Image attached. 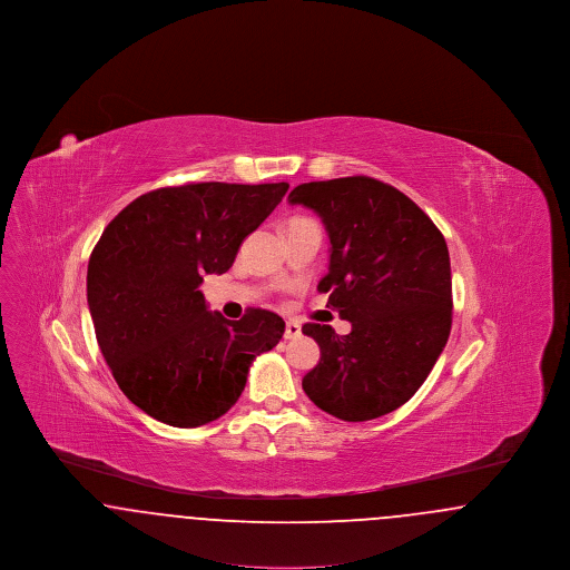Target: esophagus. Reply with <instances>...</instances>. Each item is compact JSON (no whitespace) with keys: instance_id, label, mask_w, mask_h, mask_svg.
Instances as JSON below:
<instances>
[{"instance_id":"obj_1","label":"esophagus","mask_w":570,"mask_h":570,"mask_svg":"<svg viewBox=\"0 0 570 570\" xmlns=\"http://www.w3.org/2000/svg\"><path fill=\"white\" fill-rule=\"evenodd\" d=\"M298 335H301V326H298L297 323H286L284 337H286V340H297Z\"/></svg>"}]
</instances>
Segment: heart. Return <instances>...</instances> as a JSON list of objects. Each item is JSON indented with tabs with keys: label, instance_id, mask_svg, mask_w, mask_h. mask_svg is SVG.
Masks as SVG:
<instances>
[{
	"label": "heart",
	"instance_id": "obj_1",
	"mask_svg": "<svg viewBox=\"0 0 570 570\" xmlns=\"http://www.w3.org/2000/svg\"><path fill=\"white\" fill-rule=\"evenodd\" d=\"M303 219H305V217H293L288 224H293V222H303Z\"/></svg>",
	"mask_w": 570,
	"mask_h": 570
}]
</instances>
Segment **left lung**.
I'll list each match as a JSON object with an SVG mask.
<instances>
[{"label":"left lung","mask_w":570,"mask_h":570,"mask_svg":"<svg viewBox=\"0 0 570 570\" xmlns=\"http://www.w3.org/2000/svg\"><path fill=\"white\" fill-rule=\"evenodd\" d=\"M288 203L323 219L331 256L318 291L353 325L348 335L303 325L321 346L303 391L353 423L404 406L451 333V261L442 233L404 191L363 175L301 184Z\"/></svg>","instance_id":"left-lung-1"}]
</instances>
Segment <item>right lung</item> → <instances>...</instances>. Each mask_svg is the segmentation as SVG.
<instances>
[{"label": "right lung", "mask_w": 570, "mask_h": 570, "mask_svg": "<svg viewBox=\"0 0 570 570\" xmlns=\"http://www.w3.org/2000/svg\"><path fill=\"white\" fill-rule=\"evenodd\" d=\"M288 184H186L147 191L110 219L87 267L96 340L124 395L173 428L226 414L252 361L272 351L284 321L249 307L242 321L209 312L198 286L226 273L245 237Z\"/></svg>", "instance_id": "1"}]
</instances>
